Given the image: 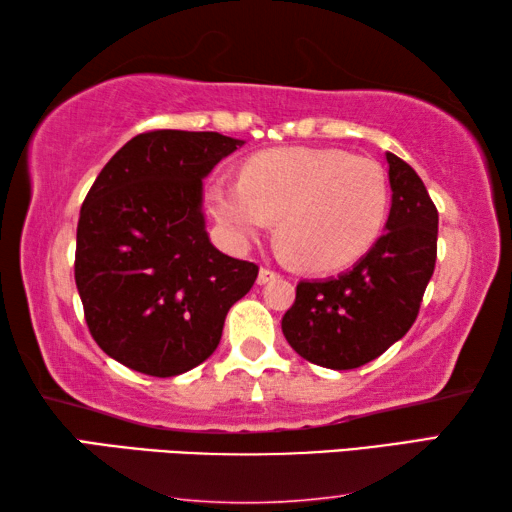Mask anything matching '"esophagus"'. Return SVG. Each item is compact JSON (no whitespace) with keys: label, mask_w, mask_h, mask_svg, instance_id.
Instances as JSON below:
<instances>
[{"label":"esophagus","mask_w":512,"mask_h":512,"mask_svg":"<svg viewBox=\"0 0 512 512\" xmlns=\"http://www.w3.org/2000/svg\"><path fill=\"white\" fill-rule=\"evenodd\" d=\"M277 277H280V273L277 271H271V268H259V275H257V282L259 284H268V282H273V280H277Z\"/></svg>","instance_id":"1"}]
</instances>
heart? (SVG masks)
I'll use <instances>...</instances> for the list:
<instances>
[{"label":"heart","mask_w":512,"mask_h":512,"mask_svg":"<svg viewBox=\"0 0 512 512\" xmlns=\"http://www.w3.org/2000/svg\"><path fill=\"white\" fill-rule=\"evenodd\" d=\"M216 219L237 239H255L277 219L280 253L309 271H339L375 246L391 212L377 162L336 149L253 155L239 183H214Z\"/></svg>","instance_id":"heart-1"}]
</instances>
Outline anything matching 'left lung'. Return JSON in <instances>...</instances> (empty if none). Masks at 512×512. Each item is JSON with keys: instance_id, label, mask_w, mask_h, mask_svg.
I'll use <instances>...</instances> for the list:
<instances>
[{"instance_id": "1", "label": "left lung", "mask_w": 512, "mask_h": 512, "mask_svg": "<svg viewBox=\"0 0 512 512\" xmlns=\"http://www.w3.org/2000/svg\"><path fill=\"white\" fill-rule=\"evenodd\" d=\"M393 203L386 232L352 271L298 282L282 332L302 359L352 370L409 332L436 268L438 210L409 164L386 153Z\"/></svg>"}]
</instances>
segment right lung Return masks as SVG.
Returning <instances> with one entry per match:
<instances>
[{
  "label": "right lung",
  "mask_w": 512,
  "mask_h": 512,
  "mask_svg": "<svg viewBox=\"0 0 512 512\" xmlns=\"http://www.w3.org/2000/svg\"><path fill=\"white\" fill-rule=\"evenodd\" d=\"M244 142L149 131L112 155L85 196L74 280L99 348L126 368L173 377L216 350L230 307L257 280L205 232L203 178Z\"/></svg>",
  "instance_id": "right-lung-1"
}]
</instances>
